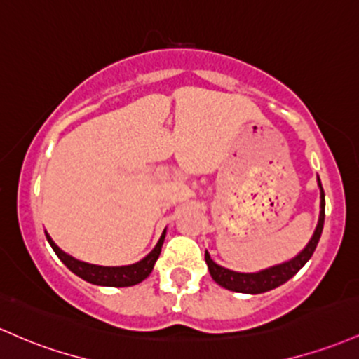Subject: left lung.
I'll list each match as a JSON object with an SVG mask.
<instances>
[{"label":"left lung","mask_w":359,"mask_h":359,"mask_svg":"<svg viewBox=\"0 0 359 359\" xmlns=\"http://www.w3.org/2000/svg\"><path fill=\"white\" fill-rule=\"evenodd\" d=\"M317 182H318V189H320V215H318V222H317V226H315L312 238H310L309 243L303 247V250L298 252V254L294 255V257H291L290 261L276 264V266L257 271V273H238V271L226 269V267L219 266V264L212 261L210 252L206 250L204 252V259H206L211 278L215 279L219 286H223L224 290L235 291V293H247V294L266 293V291H271L278 288V286L285 285L288 279L293 278V276L297 274L313 255L315 249H317L318 240H320L322 228H324L325 194L318 177H317Z\"/></svg>","instance_id":"left-lung-1"}]
</instances>
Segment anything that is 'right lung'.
Instances as JSON below:
<instances>
[{"instance_id": "obj_1", "label": "right lung", "mask_w": 359, "mask_h": 359, "mask_svg": "<svg viewBox=\"0 0 359 359\" xmlns=\"http://www.w3.org/2000/svg\"><path fill=\"white\" fill-rule=\"evenodd\" d=\"M165 235H167V228L163 230L161 237L156 245L153 247V250L149 252L147 257H143L141 261L135 264H129V266H97V264H90L74 259L73 255L66 254L65 250H61L54 243V240L50 238V235L46 231L47 242L50 243L53 250L56 252V255L61 259V262L66 267L78 276V278L85 279L86 283H92L97 286H110V288H126V286H135L137 283H141L143 279H147L151 274L153 266H155L156 259L160 257L161 245H163Z\"/></svg>"}]
</instances>
